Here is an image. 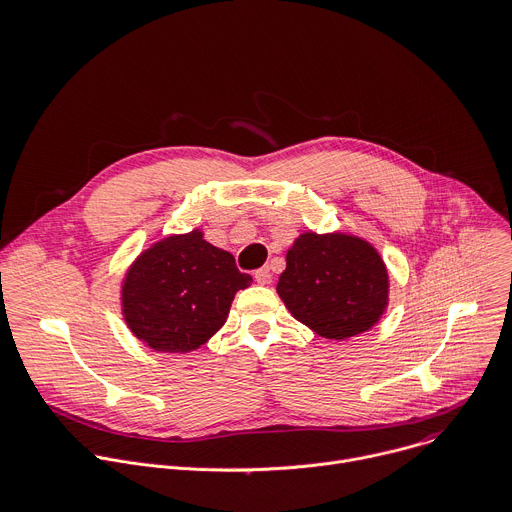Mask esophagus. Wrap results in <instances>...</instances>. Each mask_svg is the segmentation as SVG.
Returning <instances> with one entry per match:
<instances>
[{
    "label": "esophagus",
    "mask_w": 512,
    "mask_h": 512,
    "mask_svg": "<svg viewBox=\"0 0 512 512\" xmlns=\"http://www.w3.org/2000/svg\"><path fill=\"white\" fill-rule=\"evenodd\" d=\"M254 278H256L258 285H270V282H272V274H270V268H268V266H264V268H258V270L254 272Z\"/></svg>",
    "instance_id": "1"
}]
</instances>
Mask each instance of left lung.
I'll use <instances>...</instances> for the list:
<instances>
[{
  "label": "left lung",
  "mask_w": 512,
  "mask_h": 512,
  "mask_svg": "<svg viewBox=\"0 0 512 512\" xmlns=\"http://www.w3.org/2000/svg\"><path fill=\"white\" fill-rule=\"evenodd\" d=\"M276 293L317 335L346 339L368 331L384 313L388 272L362 238L307 232L287 252Z\"/></svg>",
  "instance_id": "obj_1"
}]
</instances>
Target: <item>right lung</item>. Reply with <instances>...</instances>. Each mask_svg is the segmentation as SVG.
Returning a JSON list of instances; mask_svg holds the SVG:
<instances>
[{
    "label": "right lung",
    "instance_id": "obj_1",
    "mask_svg": "<svg viewBox=\"0 0 512 512\" xmlns=\"http://www.w3.org/2000/svg\"><path fill=\"white\" fill-rule=\"evenodd\" d=\"M250 282L234 256L205 242L199 230L170 236L130 266L122 287L124 319L154 352L187 354L225 323L236 293Z\"/></svg>",
    "mask_w": 512,
    "mask_h": 512
}]
</instances>
